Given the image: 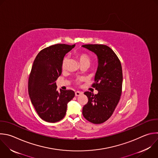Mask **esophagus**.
Segmentation results:
<instances>
[{"instance_id":"esophagus-1","label":"esophagus","mask_w":158,"mask_h":158,"mask_svg":"<svg viewBox=\"0 0 158 158\" xmlns=\"http://www.w3.org/2000/svg\"><path fill=\"white\" fill-rule=\"evenodd\" d=\"M82 93L81 92H79V91H76V92H75V95L76 96H79V95H81Z\"/></svg>"}]
</instances>
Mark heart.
I'll list each match as a JSON object with an SVG mask.
<instances>
[{
  "instance_id": "b5f03b06",
  "label": "heart",
  "mask_w": 158,
  "mask_h": 158,
  "mask_svg": "<svg viewBox=\"0 0 158 158\" xmlns=\"http://www.w3.org/2000/svg\"><path fill=\"white\" fill-rule=\"evenodd\" d=\"M76 57L78 59L80 64H90L91 59L90 57L87 54L85 53V52H78V53L76 55ZM68 61V57H64L63 62H62V69H65L66 68V65Z\"/></svg>"
}]
</instances>
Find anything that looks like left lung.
I'll use <instances>...</instances> for the list:
<instances>
[{
	"mask_svg": "<svg viewBox=\"0 0 158 158\" xmlns=\"http://www.w3.org/2000/svg\"><path fill=\"white\" fill-rule=\"evenodd\" d=\"M82 47L94 52L97 56L98 67L92 85L98 90L84 94L88 102L82 109L84 118L91 123L100 124L113 114L122 94L123 74L120 61L114 51L103 44H84Z\"/></svg>",
	"mask_w": 158,
	"mask_h": 158,
	"instance_id": "8db88e82",
	"label": "left lung"
}]
</instances>
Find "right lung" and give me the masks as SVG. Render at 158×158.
Masks as SVG:
<instances>
[{
    "label": "right lung",
    "instance_id": "right-lung-1",
    "mask_svg": "<svg viewBox=\"0 0 158 158\" xmlns=\"http://www.w3.org/2000/svg\"><path fill=\"white\" fill-rule=\"evenodd\" d=\"M74 45L57 44L47 47L37 55L28 80V94L39 117L55 123L66 115L68 103L73 99V90H57L56 81L62 73L64 56Z\"/></svg>",
    "mask_w": 158,
    "mask_h": 158
}]
</instances>
